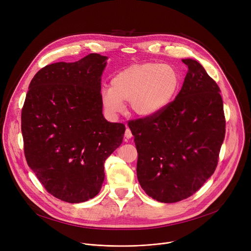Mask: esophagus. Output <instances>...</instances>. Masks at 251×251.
Listing matches in <instances>:
<instances>
[{"label":"esophagus","mask_w":251,"mask_h":251,"mask_svg":"<svg viewBox=\"0 0 251 251\" xmlns=\"http://www.w3.org/2000/svg\"><path fill=\"white\" fill-rule=\"evenodd\" d=\"M125 138L126 139H131L132 138V132L130 131V129L127 127L126 131H125Z\"/></svg>","instance_id":"34e87169"}]
</instances>
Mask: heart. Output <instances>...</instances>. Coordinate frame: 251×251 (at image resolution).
I'll return each mask as SVG.
<instances>
[{"label":"heart","instance_id":"heart-1","mask_svg":"<svg viewBox=\"0 0 251 251\" xmlns=\"http://www.w3.org/2000/svg\"><path fill=\"white\" fill-rule=\"evenodd\" d=\"M111 87L101 92V105L105 113L117 117L129 101L133 113L152 116L165 110L174 101L181 86V75L170 64L146 62L133 64L111 79Z\"/></svg>","mask_w":251,"mask_h":251}]
</instances>
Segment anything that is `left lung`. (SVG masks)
Here are the masks:
<instances>
[{
    "label": "left lung",
    "mask_w": 251,
    "mask_h": 251,
    "mask_svg": "<svg viewBox=\"0 0 251 251\" xmlns=\"http://www.w3.org/2000/svg\"><path fill=\"white\" fill-rule=\"evenodd\" d=\"M183 87L160 113L131 120L137 177L152 199L166 203L193 196L214 173L226 136L221 90L192 58Z\"/></svg>",
    "instance_id": "1"
}]
</instances>
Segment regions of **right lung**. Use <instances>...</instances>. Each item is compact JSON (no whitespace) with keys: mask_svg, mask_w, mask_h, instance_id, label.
<instances>
[{"mask_svg":"<svg viewBox=\"0 0 251 251\" xmlns=\"http://www.w3.org/2000/svg\"><path fill=\"white\" fill-rule=\"evenodd\" d=\"M106 59L90 53L43 67L22 109L26 163L45 189L66 202H83L100 192L104 162L123 141L125 125L102 114Z\"/></svg>","mask_w":251,"mask_h":251,"instance_id":"add662e5","label":"right lung"}]
</instances>
